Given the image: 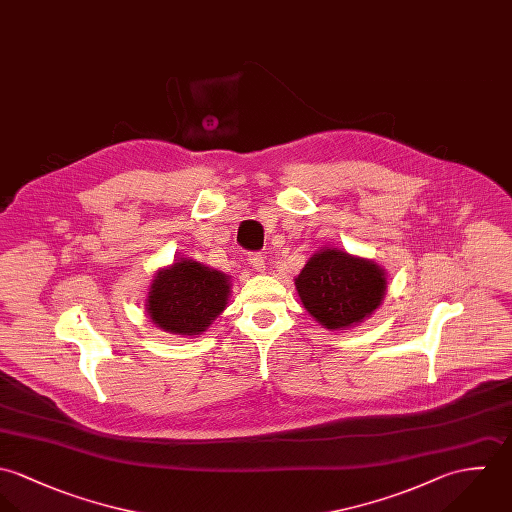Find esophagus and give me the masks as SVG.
<instances>
[{"label":"esophagus","mask_w":512,"mask_h":512,"mask_svg":"<svg viewBox=\"0 0 512 512\" xmlns=\"http://www.w3.org/2000/svg\"><path fill=\"white\" fill-rule=\"evenodd\" d=\"M249 263L257 269V271H265V257L263 253H249Z\"/></svg>","instance_id":"esophagus-1"}]
</instances>
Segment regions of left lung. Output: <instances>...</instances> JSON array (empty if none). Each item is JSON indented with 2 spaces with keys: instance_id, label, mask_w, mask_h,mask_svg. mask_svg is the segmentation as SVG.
<instances>
[{
  "instance_id": "8db88e82",
  "label": "left lung",
  "mask_w": 512,
  "mask_h": 512,
  "mask_svg": "<svg viewBox=\"0 0 512 512\" xmlns=\"http://www.w3.org/2000/svg\"><path fill=\"white\" fill-rule=\"evenodd\" d=\"M295 285L305 308L324 328L342 330L380 307L386 275L372 261L322 249L308 259Z\"/></svg>"
}]
</instances>
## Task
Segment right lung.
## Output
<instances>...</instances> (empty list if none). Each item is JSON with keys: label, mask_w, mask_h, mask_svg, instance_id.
Segmentation results:
<instances>
[{"label": "right lung", "mask_w": 512, "mask_h": 512, "mask_svg": "<svg viewBox=\"0 0 512 512\" xmlns=\"http://www.w3.org/2000/svg\"><path fill=\"white\" fill-rule=\"evenodd\" d=\"M229 283L219 271L182 259L154 279L148 293V316L174 334H202L227 305Z\"/></svg>", "instance_id": "1"}]
</instances>
